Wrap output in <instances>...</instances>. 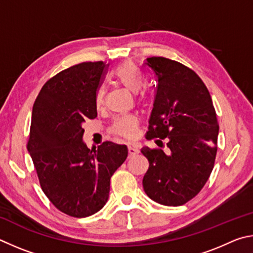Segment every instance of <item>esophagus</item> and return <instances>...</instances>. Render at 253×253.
<instances>
[{"instance_id":"34e87169","label":"esophagus","mask_w":253,"mask_h":253,"mask_svg":"<svg viewBox=\"0 0 253 253\" xmlns=\"http://www.w3.org/2000/svg\"><path fill=\"white\" fill-rule=\"evenodd\" d=\"M127 151H129L130 156H134V154L138 153V149L134 145H127Z\"/></svg>"}]
</instances>
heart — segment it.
<instances>
[{"label": "heart", "mask_w": 253, "mask_h": 253, "mask_svg": "<svg viewBox=\"0 0 253 253\" xmlns=\"http://www.w3.org/2000/svg\"><path fill=\"white\" fill-rule=\"evenodd\" d=\"M113 78L117 81L126 88L127 91L131 93H138L143 84L142 75L136 70L135 66L130 63V62H124V63L120 64L113 70ZM104 94L105 91L103 87H99L95 94V103L96 106H100L103 104L104 101ZM140 102L144 101L143 96L139 97ZM139 126V118L136 115H124V117H119L113 121L112 126H111V133L118 136H122V138H133L136 134V130H138Z\"/></svg>", "instance_id": "1"}]
</instances>
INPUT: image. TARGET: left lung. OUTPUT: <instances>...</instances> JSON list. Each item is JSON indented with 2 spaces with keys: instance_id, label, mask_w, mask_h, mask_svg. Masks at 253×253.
I'll return each instance as SVG.
<instances>
[{
  "instance_id": "8db88e82",
  "label": "left lung",
  "mask_w": 253,
  "mask_h": 253,
  "mask_svg": "<svg viewBox=\"0 0 253 253\" xmlns=\"http://www.w3.org/2000/svg\"><path fill=\"white\" fill-rule=\"evenodd\" d=\"M143 68L156 81L147 132L158 148L141 149L149 169L143 189L163 206L178 207L197 196L214 167L219 123L210 93L200 77L184 64L163 56L148 57Z\"/></svg>"
}]
</instances>
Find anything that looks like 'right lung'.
Here are the masks:
<instances>
[{
    "mask_svg": "<svg viewBox=\"0 0 253 253\" xmlns=\"http://www.w3.org/2000/svg\"><path fill=\"white\" fill-rule=\"evenodd\" d=\"M103 61L83 62L48 79L34 102L28 150L43 192L57 210L85 218L104 207L111 176L127 157L126 145H84L82 123L95 119Z\"/></svg>",
    "mask_w": 253,
    "mask_h": 253,
    "instance_id": "1",
    "label": "right lung"
}]
</instances>
